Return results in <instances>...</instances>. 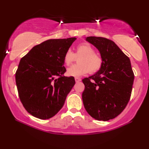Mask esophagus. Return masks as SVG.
<instances>
[{
  "instance_id": "obj_1",
  "label": "esophagus",
  "mask_w": 149,
  "mask_h": 149,
  "mask_svg": "<svg viewBox=\"0 0 149 149\" xmlns=\"http://www.w3.org/2000/svg\"><path fill=\"white\" fill-rule=\"evenodd\" d=\"M74 80H75V81H76L77 83H78V82H79V81H81V79L80 78H78V77H75Z\"/></svg>"
}]
</instances>
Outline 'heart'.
I'll list each match as a JSON object with an SVG mask.
<instances>
[{"label": "heart", "mask_w": 149, "mask_h": 149, "mask_svg": "<svg viewBox=\"0 0 149 149\" xmlns=\"http://www.w3.org/2000/svg\"><path fill=\"white\" fill-rule=\"evenodd\" d=\"M76 58H79L77 60L79 64L67 69L66 74L69 77H79L88 72L95 73L102 66V58L95 54V49L87 42L78 45L74 53L70 49L67 50L64 56V64L69 66L76 60Z\"/></svg>", "instance_id": "1"}]
</instances>
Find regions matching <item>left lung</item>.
Listing matches in <instances>:
<instances>
[{
    "instance_id": "8db88e82",
    "label": "left lung",
    "mask_w": 149,
    "mask_h": 149,
    "mask_svg": "<svg viewBox=\"0 0 149 149\" xmlns=\"http://www.w3.org/2000/svg\"><path fill=\"white\" fill-rule=\"evenodd\" d=\"M103 62L101 68L83 79V105L89 115L98 121H109L125 109L132 94L134 74L130 60L113 40L88 36Z\"/></svg>"
}]
</instances>
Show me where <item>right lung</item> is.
Here are the masks:
<instances>
[{
  "instance_id": "add662e5",
  "label": "right lung",
  "mask_w": 149,
  "mask_h": 149,
  "mask_svg": "<svg viewBox=\"0 0 149 149\" xmlns=\"http://www.w3.org/2000/svg\"><path fill=\"white\" fill-rule=\"evenodd\" d=\"M75 37L49 39L32 47L20 60L15 73L20 100L34 117L47 119L64 104L75 84L73 77H64V56Z\"/></svg>"
}]
</instances>
